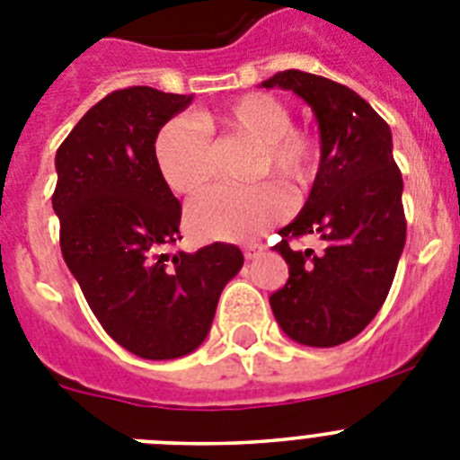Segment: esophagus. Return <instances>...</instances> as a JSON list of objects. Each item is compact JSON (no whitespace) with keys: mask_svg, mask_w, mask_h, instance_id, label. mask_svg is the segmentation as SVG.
Instances as JSON below:
<instances>
[{"mask_svg":"<svg viewBox=\"0 0 460 460\" xmlns=\"http://www.w3.org/2000/svg\"><path fill=\"white\" fill-rule=\"evenodd\" d=\"M262 251H265V246H262L260 242H246V243H243V255H246V260L258 258V255H262Z\"/></svg>","mask_w":460,"mask_h":460,"instance_id":"obj_1","label":"esophagus"}]
</instances>
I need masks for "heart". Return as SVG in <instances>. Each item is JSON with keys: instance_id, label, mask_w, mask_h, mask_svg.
Instances as JSON below:
<instances>
[{"instance_id": "heart-1", "label": "heart", "mask_w": 460, "mask_h": 460, "mask_svg": "<svg viewBox=\"0 0 460 460\" xmlns=\"http://www.w3.org/2000/svg\"><path fill=\"white\" fill-rule=\"evenodd\" d=\"M209 131H223L255 142L251 177L274 172L302 190L315 180L320 165L318 140L290 124V110L271 93H243L214 115L174 117L158 131L154 158L158 172L174 193H195L214 174ZM288 211L286 193L274 181L253 186H217L186 207V226L200 239H249Z\"/></svg>"}]
</instances>
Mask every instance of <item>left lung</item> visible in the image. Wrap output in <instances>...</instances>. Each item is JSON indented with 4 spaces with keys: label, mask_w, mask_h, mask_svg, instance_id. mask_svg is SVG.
Here are the masks:
<instances>
[{
    "label": "left lung",
    "mask_w": 460,
    "mask_h": 460,
    "mask_svg": "<svg viewBox=\"0 0 460 460\" xmlns=\"http://www.w3.org/2000/svg\"><path fill=\"white\" fill-rule=\"evenodd\" d=\"M262 87L295 92L320 128V168L308 200L274 246L290 279L270 296L271 311L296 343L334 348L376 318L403 253V180L392 131L359 93L323 75L290 68ZM304 234L323 239L318 252L291 246Z\"/></svg>",
    "instance_id": "left-lung-1"
}]
</instances>
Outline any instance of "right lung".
<instances>
[{"instance_id":"add662e5","label":"right lung","mask_w":460,"mask_h":460,"mask_svg":"<svg viewBox=\"0 0 460 460\" xmlns=\"http://www.w3.org/2000/svg\"><path fill=\"white\" fill-rule=\"evenodd\" d=\"M193 93L126 87L87 110L55 156L59 243L89 308L121 348L177 359L207 339L218 296L243 265L234 243L170 253L181 205L154 142Z\"/></svg>"}]
</instances>
